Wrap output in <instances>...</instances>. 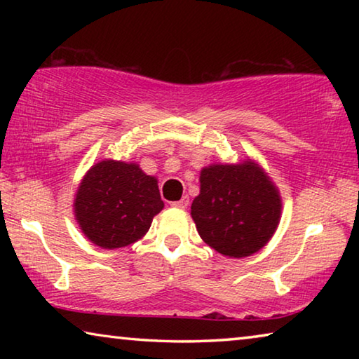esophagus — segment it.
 Listing matches in <instances>:
<instances>
[{
    "mask_svg": "<svg viewBox=\"0 0 359 359\" xmlns=\"http://www.w3.org/2000/svg\"><path fill=\"white\" fill-rule=\"evenodd\" d=\"M188 204H190V198L188 196H184L180 199V201H175L172 203V208H177V209H187Z\"/></svg>",
    "mask_w": 359,
    "mask_h": 359,
    "instance_id": "esophagus-1",
    "label": "esophagus"
}]
</instances>
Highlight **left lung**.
Instances as JSON below:
<instances>
[{"instance_id":"1","label":"left lung","mask_w":359,"mask_h":359,"mask_svg":"<svg viewBox=\"0 0 359 359\" xmlns=\"http://www.w3.org/2000/svg\"><path fill=\"white\" fill-rule=\"evenodd\" d=\"M191 217L205 244L231 258L263 248L280 220L282 203L271 179L252 161L201 171Z\"/></svg>"}]
</instances>
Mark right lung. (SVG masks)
Listing matches in <instances>:
<instances>
[{
  "label": "right lung",
  "mask_w": 359,
  "mask_h": 359,
  "mask_svg": "<svg viewBox=\"0 0 359 359\" xmlns=\"http://www.w3.org/2000/svg\"><path fill=\"white\" fill-rule=\"evenodd\" d=\"M163 205L155 177L135 163L104 160L81 182L74 212L82 233L112 250L141 239Z\"/></svg>",
  "instance_id": "1"
}]
</instances>
